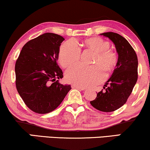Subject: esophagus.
<instances>
[{
    "instance_id": "obj_1",
    "label": "esophagus",
    "mask_w": 150,
    "mask_h": 150,
    "mask_svg": "<svg viewBox=\"0 0 150 150\" xmlns=\"http://www.w3.org/2000/svg\"><path fill=\"white\" fill-rule=\"evenodd\" d=\"M71 87H72L73 88H76V89L81 90V91H83V90L85 89V87H79V86H77V85H71Z\"/></svg>"
}]
</instances>
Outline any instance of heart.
Instances as JSON below:
<instances>
[{
	"label": "heart",
	"mask_w": 150,
	"mask_h": 150,
	"mask_svg": "<svg viewBox=\"0 0 150 150\" xmlns=\"http://www.w3.org/2000/svg\"><path fill=\"white\" fill-rule=\"evenodd\" d=\"M86 48L95 52L91 66L75 65L67 69L65 80L69 83L81 87H87L100 83L104 79V72L111 71L117 62L116 53L110 50V44L99 38H92L84 41ZM81 56V48L76 41L69 40L61 45L59 53L61 65L67 67L76 63Z\"/></svg>",
	"instance_id": "heart-1"
}]
</instances>
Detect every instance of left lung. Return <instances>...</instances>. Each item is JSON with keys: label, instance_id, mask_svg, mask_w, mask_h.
Wrapping results in <instances>:
<instances>
[{"label": "left lung", "instance_id": "8db88e82", "mask_svg": "<svg viewBox=\"0 0 150 150\" xmlns=\"http://www.w3.org/2000/svg\"><path fill=\"white\" fill-rule=\"evenodd\" d=\"M112 41L118 54L116 68L104 86H109L97 93L90 103L103 112L114 111L126 103L138 79V59L129 42L120 35L113 32L100 34Z\"/></svg>", "mask_w": 150, "mask_h": 150}]
</instances>
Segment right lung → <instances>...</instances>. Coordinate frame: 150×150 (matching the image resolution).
Wrapping results in <instances>:
<instances>
[{"label": "right lung", "mask_w": 150, "mask_h": 150, "mask_svg": "<svg viewBox=\"0 0 150 150\" xmlns=\"http://www.w3.org/2000/svg\"><path fill=\"white\" fill-rule=\"evenodd\" d=\"M64 40L52 33L41 35L24 45L16 61V89L26 105L37 113L54 110L71 89L70 85L58 82L63 77L57 62Z\"/></svg>", "instance_id": "right-lung-1"}]
</instances>
